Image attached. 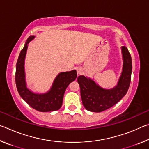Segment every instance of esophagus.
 Segmentation results:
<instances>
[{
	"label": "esophagus",
	"mask_w": 149,
	"mask_h": 149,
	"mask_svg": "<svg viewBox=\"0 0 149 149\" xmlns=\"http://www.w3.org/2000/svg\"><path fill=\"white\" fill-rule=\"evenodd\" d=\"M77 74H81L82 73V69L81 68H77Z\"/></svg>",
	"instance_id": "esophagus-1"
}]
</instances>
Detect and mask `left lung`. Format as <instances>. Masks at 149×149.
<instances>
[{
	"instance_id": "obj_1",
	"label": "left lung",
	"mask_w": 149,
	"mask_h": 149,
	"mask_svg": "<svg viewBox=\"0 0 149 149\" xmlns=\"http://www.w3.org/2000/svg\"><path fill=\"white\" fill-rule=\"evenodd\" d=\"M123 69L116 87L105 89L91 78L84 75L77 77L81 97L85 109L91 112H100L113 107L124 97L129 89L132 72V57L127 47H122Z\"/></svg>"
}]
</instances>
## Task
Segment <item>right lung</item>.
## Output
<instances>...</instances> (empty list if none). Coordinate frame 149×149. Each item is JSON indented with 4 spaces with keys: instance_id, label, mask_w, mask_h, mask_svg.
<instances>
[{
    "instance_id": "right-lung-1",
    "label": "right lung",
    "mask_w": 149,
    "mask_h": 149,
    "mask_svg": "<svg viewBox=\"0 0 149 149\" xmlns=\"http://www.w3.org/2000/svg\"><path fill=\"white\" fill-rule=\"evenodd\" d=\"M34 38L35 36L29 37L17 59L15 76L17 91L20 97L30 107L39 112L57 110L60 109L62 104L63 97L66 88L70 83L76 79V70L60 73L54 80L50 89L46 93H34L27 89L25 78L24 61L28 44Z\"/></svg>"
}]
</instances>
